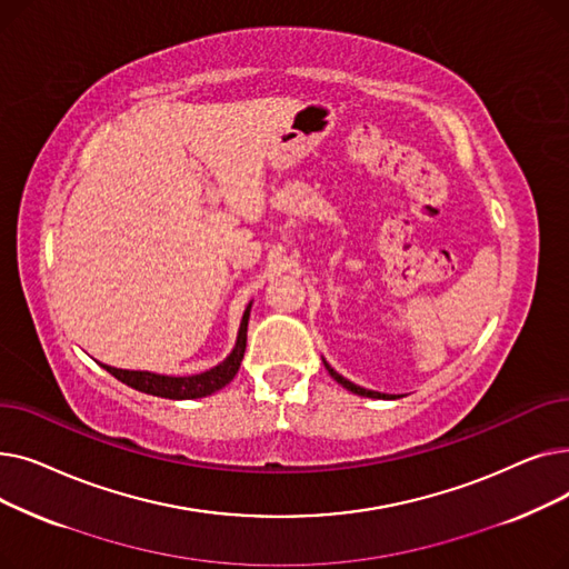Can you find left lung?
<instances>
[{
	"label": "left lung",
	"mask_w": 569,
	"mask_h": 569,
	"mask_svg": "<svg viewBox=\"0 0 569 569\" xmlns=\"http://www.w3.org/2000/svg\"><path fill=\"white\" fill-rule=\"evenodd\" d=\"M322 365H325V369H327V373H330L339 385H343L348 392H352V395H360V397H369V399H399L397 395H382V392H373V390H365V387H360V385H355V382H350V380H346L341 373H337L330 365H327L325 360H322Z\"/></svg>",
	"instance_id": "8db88e82"
}]
</instances>
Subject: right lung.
Masks as SVG:
<instances>
[{"label": "right lung", "mask_w": 569, "mask_h": 569, "mask_svg": "<svg viewBox=\"0 0 569 569\" xmlns=\"http://www.w3.org/2000/svg\"><path fill=\"white\" fill-rule=\"evenodd\" d=\"M249 316H251V302L242 316V322H239V332L232 352L226 357V360L212 369H207L202 373L193 376H163V373H152V371H129V369H117L101 365L108 373H112L117 380H122L124 385L133 387L138 392L161 397V399H172V401H184V399H202L219 392L221 387H226L234 373L239 371V365L244 360V350H247V327H249Z\"/></svg>", "instance_id": "add662e5"}]
</instances>
